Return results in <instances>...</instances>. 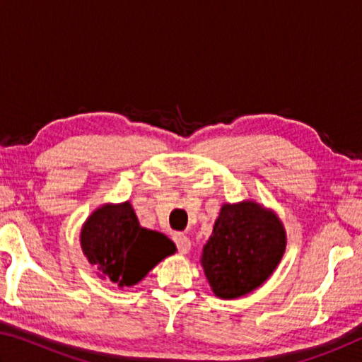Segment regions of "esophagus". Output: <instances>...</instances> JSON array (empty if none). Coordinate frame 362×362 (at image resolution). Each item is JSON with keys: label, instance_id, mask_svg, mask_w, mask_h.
Instances as JSON below:
<instances>
[{"label": "esophagus", "instance_id": "34e87169", "mask_svg": "<svg viewBox=\"0 0 362 362\" xmlns=\"http://www.w3.org/2000/svg\"><path fill=\"white\" fill-rule=\"evenodd\" d=\"M174 241L180 254H188L189 249H192V241H189V238L187 235H183V233H175Z\"/></svg>", "mask_w": 362, "mask_h": 362}]
</instances>
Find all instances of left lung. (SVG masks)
Masks as SVG:
<instances>
[{"label": "left lung", "mask_w": 362, "mask_h": 362, "mask_svg": "<svg viewBox=\"0 0 362 362\" xmlns=\"http://www.w3.org/2000/svg\"><path fill=\"white\" fill-rule=\"evenodd\" d=\"M284 249L286 231L279 218L246 201L223 204L201 262L214 293L238 298L267 281Z\"/></svg>", "instance_id": "8db88e82"}]
</instances>
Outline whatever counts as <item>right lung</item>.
<instances>
[{
    "label": "right lung",
    "mask_w": 362,
    "mask_h": 362,
    "mask_svg": "<svg viewBox=\"0 0 362 362\" xmlns=\"http://www.w3.org/2000/svg\"><path fill=\"white\" fill-rule=\"evenodd\" d=\"M81 247L102 278L119 287L137 284L164 257L175 252L168 236L140 226L129 203L97 209L83 226Z\"/></svg>",
    "instance_id": "1"
}]
</instances>
